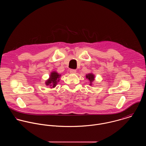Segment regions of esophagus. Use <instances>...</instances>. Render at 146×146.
I'll return each instance as SVG.
<instances>
[{
	"instance_id": "obj_1",
	"label": "esophagus",
	"mask_w": 146,
	"mask_h": 146,
	"mask_svg": "<svg viewBox=\"0 0 146 146\" xmlns=\"http://www.w3.org/2000/svg\"><path fill=\"white\" fill-rule=\"evenodd\" d=\"M70 74H75L76 73V71L75 70L72 69V70H70Z\"/></svg>"
}]
</instances>
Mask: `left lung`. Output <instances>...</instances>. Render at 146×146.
Instances as JSON below:
<instances>
[{
    "label": "left lung",
    "mask_w": 146,
    "mask_h": 146,
    "mask_svg": "<svg viewBox=\"0 0 146 146\" xmlns=\"http://www.w3.org/2000/svg\"><path fill=\"white\" fill-rule=\"evenodd\" d=\"M85 78L86 79H88L89 81V85L90 86H92L93 85V82H94L95 80V75L94 74H93L92 72H90V73H89V74H86L85 75Z\"/></svg>",
    "instance_id": "8db88e82"
}]
</instances>
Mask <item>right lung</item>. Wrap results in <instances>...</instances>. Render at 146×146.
<instances>
[{
    "label": "right lung",
    "instance_id": "1",
    "mask_svg": "<svg viewBox=\"0 0 146 146\" xmlns=\"http://www.w3.org/2000/svg\"><path fill=\"white\" fill-rule=\"evenodd\" d=\"M61 77V74H60L56 71H53L50 72L49 78L45 80V84L46 86H49L50 89L54 88L60 82Z\"/></svg>",
    "mask_w": 146,
    "mask_h": 146
}]
</instances>
